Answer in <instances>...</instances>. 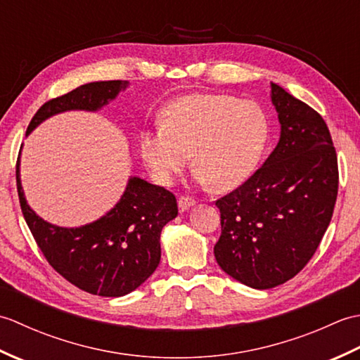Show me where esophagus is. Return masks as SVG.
Segmentation results:
<instances>
[{
  "mask_svg": "<svg viewBox=\"0 0 360 360\" xmlns=\"http://www.w3.org/2000/svg\"><path fill=\"white\" fill-rule=\"evenodd\" d=\"M196 204V201L193 200L192 196H181L179 201H178V205L181 210H188L190 207H193V205Z\"/></svg>",
  "mask_w": 360,
  "mask_h": 360,
  "instance_id": "34e87169",
  "label": "esophagus"
}]
</instances>
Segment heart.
I'll list each match as a JSON object with an SVG mask.
<instances>
[{
    "instance_id": "b5f03b06",
    "label": "heart",
    "mask_w": 360,
    "mask_h": 360,
    "mask_svg": "<svg viewBox=\"0 0 360 360\" xmlns=\"http://www.w3.org/2000/svg\"><path fill=\"white\" fill-rule=\"evenodd\" d=\"M269 120L259 105L215 93L176 98L162 125L145 128L139 151L156 182L170 186L193 155L202 184L229 190L255 172L269 141Z\"/></svg>"
}]
</instances>
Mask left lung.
<instances>
[{
  "label": "left lung",
  "instance_id": "left-lung-1",
  "mask_svg": "<svg viewBox=\"0 0 360 360\" xmlns=\"http://www.w3.org/2000/svg\"><path fill=\"white\" fill-rule=\"evenodd\" d=\"M281 125L277 147L233 192L215 202L221 269L254 289L290 280L314 255L338 200V155L323 117L271 83Z\"/></svg>",
  "mask_w": 360,
  "mask_h": 360
}]
</instances>
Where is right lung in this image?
<instances>
[{"instance_id": "add662e5", "label": "right lung", "mask_w": 360, "mask_h": 360, "mask_svg": "<svg viewBox=\"0 0 360 360\" xmlns=\"http://www.w3.org/2000/svg\"><path fill=\"white\" fill-rule=\"evenodd\" d=\"M127 86V80L93 82L51 98L35 112L26 134L53 114L101 110ZM17 190L22 217L48 263L74 286L102 297L129 294L156 271L160 232L178 217L172 192L136 176L105 217L75 229L46 223L29 207L20 181V158Z\"/></svg>"}]
</instances>
